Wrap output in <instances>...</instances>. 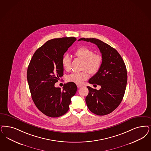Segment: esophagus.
Here are the masks:
<instances>
[{
	"mask_svg": "<svg viewBox=\"0 0 151 151\" xmlns=\"http://www.w3.org/2000/svg\"><path fill=\"white\" fill-rule=\"evenodd\" d=\"M77 87H78V88H80L82 87V86H81V85H79V84H78V85H77Z\"/></svg>",
	"mask_w": 151,
	"mask_h": 151,
	"instance_id": "obj_1",
	"label": "esophagus"
}]
</instances>
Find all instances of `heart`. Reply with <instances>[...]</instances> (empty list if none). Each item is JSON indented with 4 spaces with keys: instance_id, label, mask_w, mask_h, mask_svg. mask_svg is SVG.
<instances>
[{
    "instance_id": "heart-1",
    "label": "heart",
    "mask_w": 151,
    "mask_h": 151,
    "mask_svg": "<svg viewBox=\"0 0 151 151\" xmlns=\"http://www.w3.org/2000/svg\"><path fill=\"white\" fill-rule=\"evenodd\" d=\"M75 55L79 59L83 60V69H85L81 72H75L69 75L67 78L68 82L76 84H81L88 78V72L91 74L98 73L103 63V57L99 53H94V51L88 47L78 48L75 52ZM71 60L70 57L66 55L62 60L63 68L66 71L71 69Z\"/></svg>"
}]
</instances>
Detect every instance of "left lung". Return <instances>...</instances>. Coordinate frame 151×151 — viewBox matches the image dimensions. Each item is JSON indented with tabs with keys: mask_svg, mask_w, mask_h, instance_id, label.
I'll use <instances>...</instances> for the list:
<instances>
[{
	"mask_svg": "<svg viewBox=\"0 0 151 151\" xmlns=\"http://www.w3.org/2000/svg\"><path fill=\"white\" fill-rule=\"evenodd\" d=\"M78 41L95 44L103 57L101 68L88 80L91 84L101 86L99 90L87 86L88 94L85 101L88 109L98 115L110 114L119 105L124 95L127 83L124 62L115 48L100 40L81 38Z\"/></svg>",
	"mask_w": 151,
	"mask_h": 151,
	"instance_id": "left-lung-1",
	"label": "left lung"
}]
</instances>
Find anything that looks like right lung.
Wrapping results in <instances>:
<instances>
[{"mask_svg":"<svg viewBox=\"0 0 151 151\" xmlns=\"http://www.w3.org/2000/svg\"><path fill=\"white\" fill-rule=\"evenodd\" d=\"M75 37L55 38L46 42L33 54L27 69V77L32 98L42 113L56 118L66 114L77 86L65 83L63 90L55 84L63 75L62 60Z\"/></svg>","mask_w":151,"mask_h":151,"instance_id":"add662e5","label":"right lung"}]
</instances>
